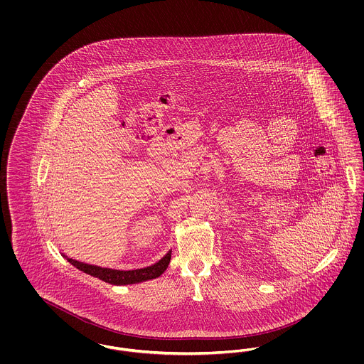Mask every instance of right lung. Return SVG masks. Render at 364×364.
Instances as JSON below:
<instances>
[{
  "label": "right lung",
  "mask_w": 364,
  "mask_h": 364,
  "mask_svg": "<svg viewBox=\"0 0 364 364\" xmlns=\"http://www.w3.org/2000/svg\"><path fill=\"white\" fill-rule=\"evenodd\" d=\"M63 257L67 258L70 264H73L76 269H79L80 272L90 274L92 277L100 278V279H102L105 282H109L112 285H131V284H138V282H143V281H147V279L159 277L169 266V262L172 258V251H169L162 259L158 260L156 263L151 264V266H147V267H143V269H136V270H127V272L88 264L85 262H79V260L68 258L65 255H63Z\"/></svg>",
  "instance_id": "add662e5"
}]
</instances>
